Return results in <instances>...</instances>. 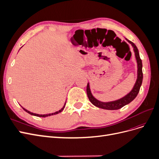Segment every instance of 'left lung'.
Segmentation results:
<instances>
[{"label":"left lung","mask_w":159,"mask_h":159,"mask_svg":"<svg viewBox=\"0 0 159 159\" xmlns=\"http://www.w3.org/2000/svg\"><path fill=\"white\" fill-rule=\"evenodd\" d=\"M126 40L128 41V42H129L130 44L132 45L134 52V55H135V57H136V60L137 63V78L136 80V82L134 84V87L133 88L132 90L125 96H124L123 98L119 99L113 101V102H102L98 100L96 98H95L91 92L89 84V83H88L87 89H86L88 97L91 103L93 105H94L95 106L98 107L99 108L107 109V110H117L119 109H121V107L125 106V105L131 103L132 101L137 97V95L139 92V90H140V88L143 82L142 60L140 58L139 50L135 44H134V43L132 42L131 41H130L127 39Z\"/></svg>","instance_id":"obj_1"}]
</instances>
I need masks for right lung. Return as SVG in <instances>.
I'll use <instances>...</instances> for the list:
<instances>
[{
  "label": "right lung",
  "instance_id": "obj_1",
  "mask_svg": "<svg viewBox=\"0 0 159 159\" xmlns=\"http://www.w3.org/2000/svg\"><path fill=\"white\" fill-rule=\"evenodd\" d=\"M66 102L65 103V104H64V107H62L60 110H59L58 111H56V112H55V113H49V114H46V115H39V114H36V113H32V112H30V111H28L27 109H25L24 107H22V109L25 111L26 112H27V113H28L29 114H30V115H34V116H37V117H48V116H50V115H56V114H57V113H60V112H61L62 111L64 110V107H65V105H66Z\"/></svg>",
  "mask_w": 159,
  "mask_h": 159
}]
</instances>
